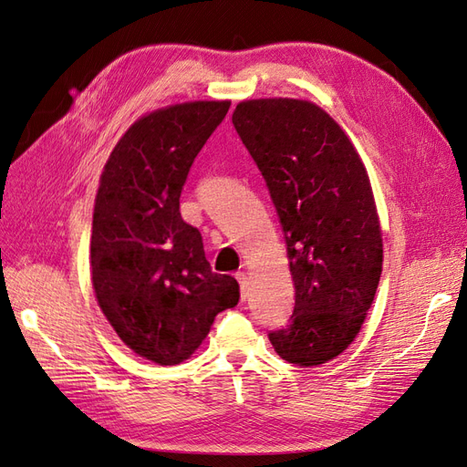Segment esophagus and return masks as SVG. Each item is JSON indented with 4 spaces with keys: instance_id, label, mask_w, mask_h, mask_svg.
Listing matches in <instances>:
<instances>
[{
    "instance_id": "1",
    "label": "esophagus",
    "mask_w": 467,
    "mask_h": 467,
    "mask_svg": "<svg viewBox=\"0 0 467 467\" xmlns=\"http://www.w3.org/2000/svg\"><path fill=\"white\" fill-rule=\"evenodd\" d=\"M235 278L239 282V288H242V300H245L247 298V275L244 271H239V273H235Z\"/></svg>"
}]
</instances>
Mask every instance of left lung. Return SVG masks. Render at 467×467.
I'll return each instance as SVG.
<instances>
[{
	"instance_id": "8db88e82",
	"label": "left lung",
	"mask_w": 467,
	"mask_h": 467,
	"mask_svg": "<svg viewBox=\"0 0 467 467\" xmlns=\"http://www.w3.org/2000/svg\"><path fill=\"white\" fill-rule=\"evenodd\" d=\"M232 122L271 192L296 288L290 323L268 338L286 362L325 364L355 341L381 275L368 173L341 126L309 101L253 99Z\"/></svg>"
}]
</instances>
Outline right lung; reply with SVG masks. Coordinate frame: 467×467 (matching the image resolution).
<instances>
[{
	"instance_id": "right-lung-1",
	"label": "right lung",
	"mask_w": 467,
	"mask_h": 467,
	"mask_svg": "<svg viewBox=\"0 0 467 467\" xmlns=\"http://www.w3.org/2000/svg\"><path fill=\"white\" fill-rule=\"evenodd\" d=\"M230 101L153 110L119 140L103 169L91 232L99 307L136 355L171 366L199 348L214 317L239 302L212 273L201 232L182 222L181 191Z\"/></svg>"
}]
</instances>
